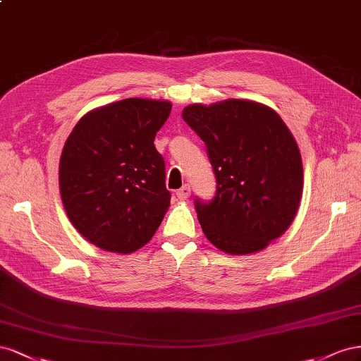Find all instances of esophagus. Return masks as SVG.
<instances>
[{
  "instance_id": "34e87169",
  "label": "esophagus",
  "mask_w": 361,
  "mask_h": 361,
  "mask_svg": "<svg viewBox=\"0 0 361 361\" xmlns=\"http://www.w3.org/2000/svg\"><path fill=\"white\" fill-rule=\"evenodd\" d=\"M189 195H190V186H189V184H184L181 189L177 190V198L178 200H188Z\"/></svg>"
}]
</instances>
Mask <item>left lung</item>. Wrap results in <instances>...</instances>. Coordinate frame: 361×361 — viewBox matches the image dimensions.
<instances>
[{
	"instance_id": "8db88e82",
	"label": "left lung",
	"mask_w": 361,
	"mask_h": 361,
	"mask_svg": "<svg viewBox=\"0 0 361 361\" xmlns=\"http://www.w3.org/2000/svg\"><path fill=\"white\" fill-rule=\"evenodd\" d=\"M207 148L210 201L195 200L201 228L226 254L257 252L289 228L302 195L300 148L276 111L254 101L192 104L181 113Z\"/></svg>"
}]
</instances>
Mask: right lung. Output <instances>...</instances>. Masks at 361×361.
I'll list each match as a JSON object with an SVG mask.
<instances>
[{
  "label": "right lung",
  "instance_id": "right-lung-1",
  "mask_svg": "<svg viewBox=\"0 0 361 361\" xmlns=\"http://www.w3.org/2000/svg\"><path fill=\"white\" fill-rule=\"evenodd\" d=\"M168 101L128 98L81 118L61 151L59 183L69 221L98 248L130 254L166 213V168L154 147Z\"/></svg>",
  "mask_w": 361,
  "mask_h": 361
}]
</instances>
